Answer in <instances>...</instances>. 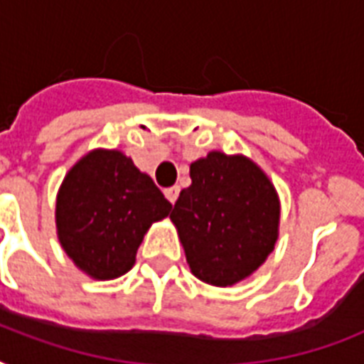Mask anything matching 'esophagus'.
<instances>
[{
	"label": "esophagus",
	"mask_w": 364,
	"mask_h": 364,
	"mask_svg": "<svg viewBox=\"0 0 364 364\" xmlns=\"http://www.w3.org/2000/svg\"><path fill=\"white\" fill-rule=\"evenodd\" d=\"M164 194H166V198L170 200L171 204H176L177 196H179V187H170V188H166Z\"/></svg>",
	"instance_id": "obj_1"
}]
</instances>
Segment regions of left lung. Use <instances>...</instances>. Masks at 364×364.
Here are the masks:
<instances>
[{
    "label": "left lung",
    "mask_w": 364,
    "mask_h": 364,
    "mask_svg": "<svg viewBox=\"0 0 364 364\" xmlns=\"http://www.w3.org/2000/svg\"><path fill=\"white\" fill-rule=\"evenodd\" d=\"M191 179L170 219L194 276L230 287L259 270L276 247L279 196L262 168L243 154L211 151L191 164Z\"/></svg>",
    "instance_id": "8db88e82"
}]
</instances>
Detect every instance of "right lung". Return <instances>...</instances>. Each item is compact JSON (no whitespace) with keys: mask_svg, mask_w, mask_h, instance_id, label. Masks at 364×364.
Instances as JSON below:
<instances>
[{"mask_svg":"<svg viewBox=\"0 0 364 364\" xmlns=\"http://www.w3.org/2000/svg\"><path fill=\"white\" fill-rule=\"evenodd\" d=\"M171 204L119 149H92L65 173L56 194V234L73 264L92 279L124 276L153 223Z\"/></svg>","mask_w":364,"mask_h":364,"instance_id":"1","label":"right lung"}]
</instances>
